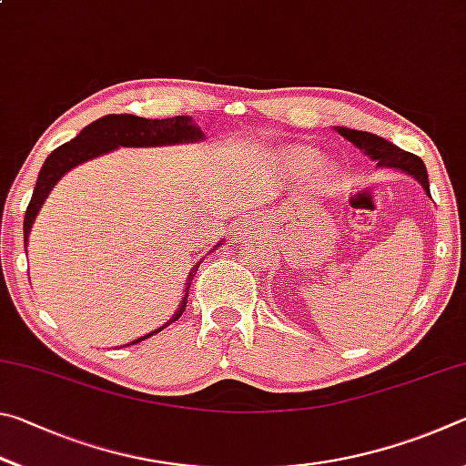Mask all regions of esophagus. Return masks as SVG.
I'll list each match as a JSON object with an SVG mask.
<instances>
[{"label": "esophagus", "instance_id": "1", "mask_svg": "<svg viewBox=\"0 0 466 466\" xmlns=\"http://www.w3.org/2000/svg\"><path fill=\"white\" fill-rule=\"evenodd\" d=\"M248 226H250V222H247V219H242V222L238 224V230H240V232H248ZM240 232H238V234H240Z\"/></svg>", "mask_w": 466, "mask_h": 466}]
</instances>
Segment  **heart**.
<instances>
[{
	"label": "heart",
	"instance_id": "heart-1",
	"mask_svg": "<svg viewBox=\"0 0 466 466\" xmlns=\"http://www.w3.org/2000/svg\"><path fill=\"white\" fill-rule=\"evenodd\" d=\"M314 162V154L310 149H304V147H291L286 149L281 156V168L283 172H288V175H302V172L309 170ZM312 172L317 178H327L330 175V168L327 164H314Z\"/></svg>",
	"mask_w": 466,
	"mask_h": 466
}]
</instances>
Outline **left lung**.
I'll use <instances>...</instances> for the list:
<instances>
[{"mask_svg":"<svg viewBox=\"0 0 466 466\" xmlns=\"http://www.w3.org/2000/svg\"><path fill=\"white\" fill-rule=\"evenodd\" d=\"M335 129L339 136H343L347 141H351L353 146L361 149L370 160H374L376 167L397 168L400 172H405V175H411L417 183L423 187V191L430 195L428 170H425V164L421 162L420 156L405 152V149L397 147L394 144H390V141H386L384 137L374 136V133L356 131L347 127H335Z\"/></svg>","mask_w":466,"mask_h":466,"instance_id":"8db88e82","label":"left lung"}]
</instances>
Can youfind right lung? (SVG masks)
Masks as SVG:
<instances>
[{"label": "right lung", "mask_w": 466, "mask_h": 466, "mask_svg": "<svg viewBox=\"0 0 466 466\" xmlns=\"http://www.w3.org/2000/svg\"><path fill=\"white\" fill-rule=\"evenodd\" d=\"M205 136L203 131L197 127L191 116H172V119H144V116L136 115H106L102 119L90 123L88 127L80 131V136H76L72 141L59 146L57 149L46 156L41 172H38L36 187L33 193V199H30L25 216V247H28V236L33 230V224L36 219V214L41 211L43 203L46 197H49L51 188L57 185V180L76 168L77 164L86 160H92V157H98L106 152H113L116 147H157V146H175V144H188V141H201ZM219 240L211 252L219 248ZM197 269H199V263H197L191 273H188L187 283H185V298L180 299L178 310L175 312L167 325L160 327L157 330L167 329L172 325L180 314L187 309V298H188V288H191V281L195 278ZM157 330H152L144 337L136 339V341L129 345H136L144 339L152 337Z\"/></svg>", "instance_id": "right-lung-1"}]
</instances>
